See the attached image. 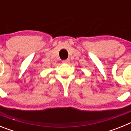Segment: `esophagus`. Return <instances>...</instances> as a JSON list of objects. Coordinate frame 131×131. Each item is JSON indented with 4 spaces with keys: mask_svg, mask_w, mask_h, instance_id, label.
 Returning a JSON list of instances; mask_svg holds the SVG:
<instances>
[{
    "mask_svg": "<svg viewBox=\"0 0 131 131\" xmlns=\"http://www.w3.org/2000/svg\"><path fill=\"white\" fill-rule=\"evenodd\" d=\"M69 62V59H66V60H63L62 61V63H68Z\"/></svg>",
    "mask_w": 131,
    "mask_h": 131,
    "instance_id": "obj_1",
    "label": "esophagus"
}]
</instances>
